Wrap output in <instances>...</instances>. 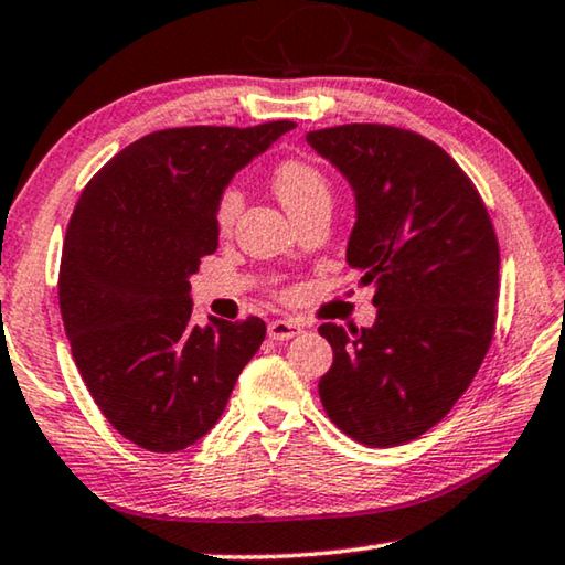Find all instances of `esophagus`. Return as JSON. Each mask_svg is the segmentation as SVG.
Instances as JSON below:
<instances>
[{
    "instance_id": "esophagus-1",
    "label": "esophagus",
    "mask_w": 565,
    "mask_h": 565,
    "mask_svg": "<svg viewBox=\"0 0 565 565\" xmlns=\"http://www.w3.org/2000/svg\"><path fill=\"white\" fill-rule=\"evenodd\" d=\"M303 331V324L294 319H276L268 324V337L274 339V342H286V339H294L299 337Z\"/></svg>"
}]
</instances>
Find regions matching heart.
Listing matches in <instances>:
<instances>
[{
  "instance_id": "b5f03b06",
  "label": "heart",
  "mask_w": 565,
  "mask_h": 565,
  "mask_svg": "<svg viewBox=\"0 0 565 565\" xmlns=\"http://www.w3.org/2000/svg\"><path fill=\"white\" fill-rule=\"evenodd\" d=\"M271 183L276 199L281 201L289 216L315 201H329V185L324 175L309 163H301V160H286V163H281L274 170ZM241 205H244V199H241L236 188L223 191L216 205V226L221 234H228L231 226H234Z\"/></svg>"
}]
</instances>
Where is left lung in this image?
<instances>
[{
    "mask_svg": "<svg viewBox=\"0 0 565 565\" xmlns=\"http://www.w3.org/2000/svg\"><path fill=\"white\" fill-rule=\"evenodd\" d=\"M354 195L347 264L374 286L372 327L321 324L334 349L319 397L356 443L395 447L435 427L470 387L495 327L498 238L458 163L417 132H307Z\"/></svg>",
    "mask_w": 565,
    "mask_h": 565,
    "instance_id": "left-lung-1",
    "label": "left lung"
}]
</instances>
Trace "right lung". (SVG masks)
<instances>
[{"instance_id": "right-lung-1", "label": "right lung", "mask_w": 565, "mask_h": 565, "mask_svg": "<svg viewBox=\"0 0 565 565\" xmlns=\"http://www.w3.org/2000/svg\"><path fill=\"white\" fill-rule=\"evenodd\" d=\"M291 120L170 128L120 150L79 195L60 311L89 395L122 437L178 452L218 423L266 324L191 321V276L218 248L216 205Z\"/></svg>"}]
</instances>
